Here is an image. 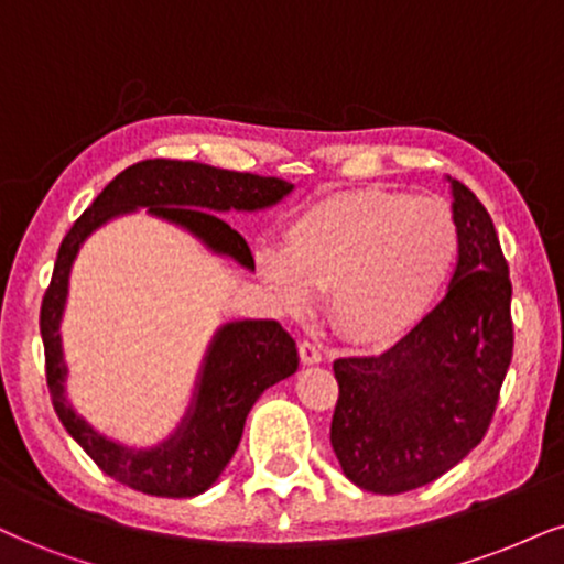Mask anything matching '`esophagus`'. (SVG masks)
Masks as SVG:
<instances>
[{"label": "esophagus", "instance_id": "1", "mask_svg": "<svg viewBox=\"0 0 564 564\" xmlns=\"http://www.w3.org/2000/svg\"><path fill=\"white\" fill-rule=\"evenodd\" d=\"M297 352H301V360L305 366H314V364H322V350L314 343H308V339H303V343H297Z\"/></svg>", "mask_w": 564, "mask_h": 564}]
</instances>
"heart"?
I'll use <instances>...</instances> for the list:
<instances>
[{
	"mask_svg": "<svg viewBox=\"0 0 564 564\" xmlns=\"http://www.w3.org/2000/svg\"><path fill=\"white\" fill-rule=\"evenodd\" d=\"M460 253L444 200L387 187L332 193L288 225L284 250L261 248L259 271L288 311L329 290V318L345 339L398 343L447 288Z\"/></svg>",
	"mask_w": 564,
	"mask_h": 564,
	"instance_id": "b5f03b06",
	"label": "heart"
}]
</instances>
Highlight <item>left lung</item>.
<instances>
[{"instance_id":"8db88e82","label":"left lung","mask_w":564,"mask_h":564,"mask_svg":"<svg viewBox=\"0 0 564 564\" xmlns=\"http://www.w3.org/2000/svg\"><path fill=\"white\" fill-rule=\"evenodd\" d=\"M460 253L447 295L381 356L335 360L332 449L373 495H402L455 468L489 431L512 360V282L495 221L457 180Z\"/></svg>"}]
</instances>
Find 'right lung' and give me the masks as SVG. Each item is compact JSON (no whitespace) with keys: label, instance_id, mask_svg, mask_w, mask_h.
I'll return each instance as SVG.
<instances>
[{"label":"right lung","instance_id":"right-lung-1","mask_svg":"<svg viewBox=\"0 0 564 564\" xmlns=\"http://www.w3.org/2000/svg\"><path fill=\"white\" fill-rule=\"evenodd\" d=\"M293 185L280 177L219 170L198 162L145 159L120 172L69 227L41 301L48 398L62 426L107 476L151 497H196L217 481L238 449L242 426L263 389L297 371L295 339L276 322H232L214 337L200 371L196 398L170 440L154 449H128L94 431L65 400L59 318L65 311L69 267L83 240L117 214L145 206L151 214L185 227L214 253L253 269V253L221 212H256L282 200Z\"/></svg>","mask_w":564,"mask_h":564}]
</instances>
